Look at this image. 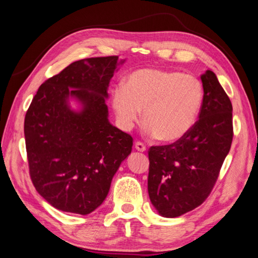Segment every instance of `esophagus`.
<instances>
[{
    "label": "esophagus",
    "instance_id": "obj_1",
    "mask_svg": "<svg viewBox=\"0 0 258 258\" xmlns=\"http://www.w3.org/2000/svg\"><path fill=\"white\" fill-rule=\"evenodd\" d=\"M135 147H136V150L139 151V152H145L146 151V146L144 145V143H142V142L135 143Z\"/></svg>",
    "mask_w": 258,
    "mask_h": 258
}]
</instances>
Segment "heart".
<instances>
[{
  "mask_svg": "<svg viewBox=\"0 0 258 258\" xmlns=\"http://www.w3.org/2000/svg\"><path fill=\"white\" fill-rule=\"evenodd\" d=\"M205 103V89L192 75L164 70L134 72L113 91L112 105L120 123L132 128L141 117L146 133L164 143L191 132Z\"/></svg>",
  "mask_w": 258,
  "mask_h": 258,
  "instance_id": "b5f03b06",
  "label": "heart"
}]
</instances>
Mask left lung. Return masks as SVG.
<instances>
[{
    "label": "left lung",
    "mask_w": 258,
    "mask_h": 258,
    "mask_svg": "<svg viewBox=\"0 0 258 258\" xmlns=\"http://www.w3.org/2000/svg\"><path fill=\"white\" fill-rule=\"evenodd\" d=\"M201 80L205 103L193 129L172 144L149 150V196L164 217H178L204 204L231 149V100L214 72L207 71Z\"/></svg>",
    "instance_id": "1"
}]
</instances>
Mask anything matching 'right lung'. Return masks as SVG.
I'll list each match as a JSON object with an SVG mask.
<instances>
[{
    "label": "right lung",
    "mask_w": 258,
    "mask_h": 258,
    "mask_svg": "<svg viewBox=\"0 0 258 258\" xmlns=\"http://www.w3.org/2000/svg\"><path fill=\"white\" fill-rule=\"evenodd\" d=\"M119 57L72 62L40 86L25 115L24 134L34 187L61 212L88 215L103 204L134 139L108 122V84ZM77 96L84 108L67 104Z\"/></svg>",
    "instance_id": "obj_1"
}]
</instances>
